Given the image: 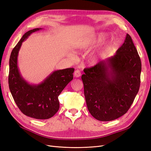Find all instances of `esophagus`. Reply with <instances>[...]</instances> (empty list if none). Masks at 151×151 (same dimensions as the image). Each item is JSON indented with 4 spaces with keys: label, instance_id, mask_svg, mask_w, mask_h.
<instances>
[{
    "label": "esophagus",
    "instance_id": "34e87169",
    "mask_svg": "<svg viewBox=\"0 0 151 151\" xmlns=\"http://www.w3.org/2000/svg\"><path fill=\"white\" fill-rule=\"evenodd\" d=\"M81 72L79 70H76L74 71V76L75 77H79L81 76Z\"/></svg>",
    "mask_w": 151,
    "mask_h": 151
}]
</instances>
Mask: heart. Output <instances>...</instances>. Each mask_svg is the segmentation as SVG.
<instances>
[{
  "mask_svg": "<svg viewBox=\"0 0 151 151\" xmlns=\"http://www.w3.org/2000/svg\"><path fill=\"white\" fill-rule=\"evenodd\" d=\"M105 39H106V37L104 35L99 34L97 35V37L94 40L91 41V42H87L86 43L82 44L81 45H79L78 48H79V49H87L93 45L98 44H100V43L102 42L103 41L105 40ZM111 44H112L111 42H109L104 48H102L99 50H96L95 52H92L91 54V55H90V58H89L90 63L92 64H98L99 62H101L103 58L104 54L105 53V52L108 49L109 47H111Z\"/></svg>",
  "mask_w": 151,
  "mask_h": 151,
  "instance_id": "obj_1",
  "label": "heart"
}]
</instances>
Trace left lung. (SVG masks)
<instances>
[{"label":"left lung","mask_w":151,"mask_h":151,"mask_svg":"<svg viewBox=\"0 0 151 151\" xmlns=\"http://www.w3.org/2000/svg\"><path fill=\"white\" fill-rule=\"evenodd\" d=\"M82 76L87 109L100 121H113L125 114L138 93L141 59L128 34L116 54Z\"/></svg>","instance_id":"obj_1"}]
</instances>
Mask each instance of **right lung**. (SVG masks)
<instances>
[{"mask_svg":"<svg viewBox=\"0 0 151 151\" xmlns=\"http://www.w3.org/2000/svg\"><path fill=\"white\" fill-rule=\"evenodd\" d=\"M42 29L29 30L13 49L9 59V86L14 101L24 114L37 119H47L59 111L58 97L73 79L74 69L54 70L38 84H31L24 79L18 67L19 52L22 42L31 34Z\"/></svg>","mask_w":151,"mask_h":151,"instance_id":"1","label":"right lung"}]
</instances>
